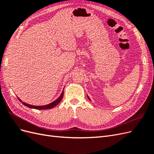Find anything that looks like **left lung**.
Masks as SVG:
<instances>
[{
    "mask_svg": "<svg viewBox=\"0 0 154 154\" xmlns=\"http://www.w3.org/2000/svg\"><path fill=\"white\" fill-rule=\"evenodd\" d=\"M87 97H88V100H89L91 101V99H90V97H88V96H87Z\"/></svg>",
    "mask_w": 154,
    "mask_h": 154,
    "instance_id": "obj_1",
    "label": "left lung"
}]
</instances>
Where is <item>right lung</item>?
<instances>
[{
    "instance_id": "obj_1",
    "label": "right lung",
    "mask_w": 154,
    "mask_h": 154,
    "mask_svg": "<svg viewBox=\"0 0 154 154\" xmlns=\"http://www.w3.org/2000/svg\"><path fill=\"white\" fill-rule=\"evenodd\" d=\"M63 91H62L61 95L60 96V97H58V99H57L56 100H54V101H53L52 103H51L48 105H42V106H35V105H29V104H27L26 103H24V101H22L19 97H18V99L19 100V101L21 102V103L24 105L25 106H26L27 107H28V108L30 109H38V110H44V109H53L55 106H57L60 101H61L62 99L63 98Z\"/></svg>"
}]
</instances>
